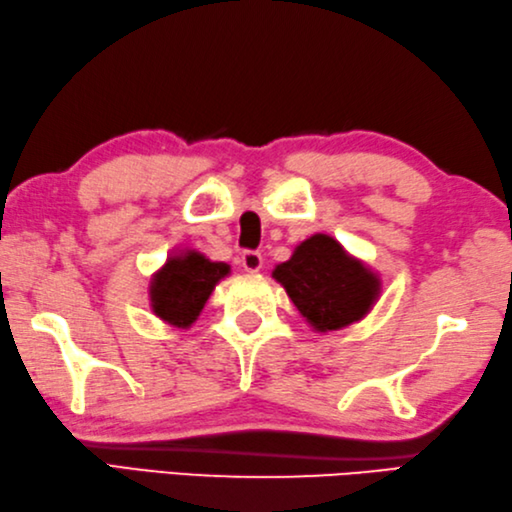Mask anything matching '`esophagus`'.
Here are the masks:
<instances>
[{
    "mask_svg": "<svg viewBox=\"0 0 512 512\" xmlns=\"http://www.w3.org/2000/svg\"><path fill=\"white\" fill-rule=\"evenodd\" d=\"M241 263H243L245 271H252V274H256V271L263 269V254L254 252V249H245L241 256Z\"/></svg>",
    "mask_w": 512,
    "mask_h": 512,
    "instance_id": "1",
    "label": "esophagus"
}]
</instances>
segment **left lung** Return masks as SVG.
<instances>
[{
    "instance_id": "1",
    "label": "left lung",
    "mask_w": 512,
    "mask_h": 512,
    "mask_svg": "<svg viewBox=\"0 0 512 512\" xmlns=\"http://www.w3.org/2000/svg\"><path fill=\"white\" fill-rule=\"evenodd\" d=\"M271 276L316 331H338L362 320L380 296L378 274L327 234L302 241Z\"/></svg>"
}]
</instances>
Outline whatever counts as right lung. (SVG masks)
I'll use <instances>...</instances> for the list:
<instances>
[{
	"mask_svg": "<svg viewBox=\"0 0 512 512\" xmlns=\"http://www.w3.org/2000/svg\"><path fill=\"white\" fill-rule=\"evenodd\" d=\"M227 274L229 265L212 263L194 249L170 256L150 283L154 316L172 327L187 329L203 311L218 280Z\"/></svg>",
	"mask_w": 512,
	"mask_h": 512,
	"instance_id": "add662e5",
	"label": "right lung"
}]
</instances>
